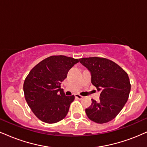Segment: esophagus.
Segmentation results:
<instances>
[{"mask_svg": "<svg viewBox=\"0 0 147 147\" xmlns=\"http://www.w3.org/2000/svg\"><path fill=\"white\" fill-rule=\"evenodd\" d=\"M75 97H76V98H77L78 99H82L83 98H84V97H82V96L79 95V94H75Z\"/></svg>", "mask_w": 147, "mask_h": 147, "instance_id": "1", "label": "esophagus"}]
</instances>
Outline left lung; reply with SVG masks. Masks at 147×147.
I'll use <instances>...</instances> for the list:
<instances>
[{"instance_id": "obj_1", "label": "left lung", "mask_w": 147, "mask_h": 147, "mask_svg": "<svg viewBox=\"0 0 147 147\" xmlns=\"http://www.w3.org/2000/svg\"><path fill=\"white\" fill-rule=\"evenodd\" d=\"M91 75V83L100 91L99 101L92 99L85 110L90 120L97 123L112 121L123 109L131 90L127 74L119 65L105 58L89 57L79 59Z\"/></svg>"}]
</instances>
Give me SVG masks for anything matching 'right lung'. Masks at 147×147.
<instances>
[{
	"instance_id": "right-lung-1",
	"label": "right lung",
	"mask_w": 147,
	"mask_h": 147,
	"mask_svg": "<svg viewBox=\"0 0 147 147\" xmlns=\"http://www.w3.org/2000/svg\"><path fill=\"white\" fill-rule=\"evenodd\" d=\"M78 62L71 57L51 56L30 70L24 82V93L28 106L39 120L55 123L67 115L75 97L65 95L61 84Z\"/></svg>"
}]
</instances>
